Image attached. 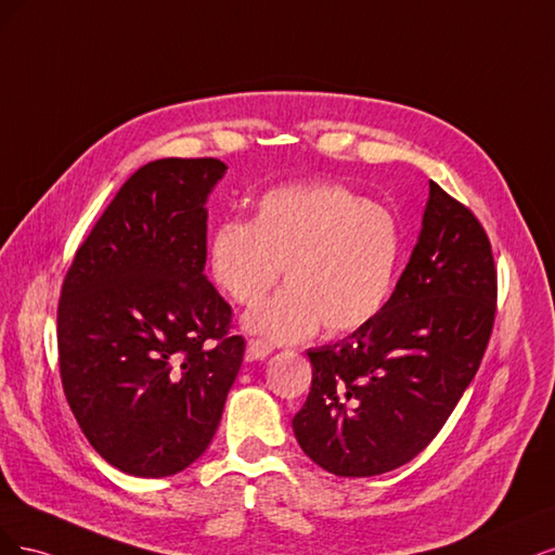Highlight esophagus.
<instances>
[{"label":"esophagus","instance_id":"34e87169","mask_svg":"<svg viewBox=\"0 0 555 555\" xmlns=\"http://www.w3.org/2000/svg\"><path fill=\"white\" fill-rule=\"evenodd\" d=\"M267 354H272V346H267L264 341H258V338L254 341V338H251V341L246 344V362L264 360Z\"/></svg>","mask_w":555,"mask_h":555}]
</instances>
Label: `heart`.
<instances>
[{
	"label": "heart",
	"mask_w": 555,
	"mask_h": 555,
	"mask_svg": "<svg viewBox=\"0 0 555 555\" xmlns=\"http://www.w3.org/2000/svg\"><path fill=\"white\" fill-rule=\"evenodd\" d=\"M401 228L389 209L338 184L281 186L262 193L251 221L211 230L207 267L217 288L240 307H258L246 330L288 344L320 325L344 334L366 325L387 304L399 272Z\"/></svg>",
	"instance_id": "heart-1"
}]
</instances>
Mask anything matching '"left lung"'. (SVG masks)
Segmentation results:
<instances>
[{
	"label": "left lung",
	"mask_w": 555,
	"mask_h": 555,
	"mask_svg": "<svg viewBox=\"0 0 555 555\" xmlns=\"http://www.w3.org/2000/svg\"><path fill=\"white\" fill-rule=\"evenodd\" d=\"M493 313L487 232L428 182L417 244L383 311L307 352L311 391L293 417L304 454L338 477L383 475L415 459L475 378Z\"/></svg>",
	"instance_id": "left-lung-1"
}]
</instances>
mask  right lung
<instances>
[{"mask_svg":"<svg viewBox=\"0 0 555 555\" xmlns=\"http://www.w3.org/2000/svg\"><path fill=\"white\" fill-rule=\"evenodd\" d=\"M219 158L133 172L78 248L57 311L66 401L89 444L133 477L189 468L217 434L244 338L205 274Z\"/></svg>","mask_w":555,"mask_h":555,"instance_id":"obj_1","label":"right lung"}]
</instances>
